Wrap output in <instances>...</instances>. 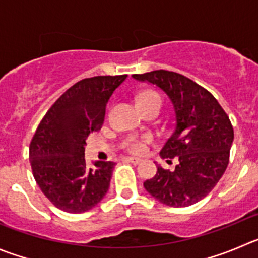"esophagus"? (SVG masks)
Here are the masks:
<instances>
[{
    "mask_svg": "<svg viewBox=\"0 0 258 258\" xmlns=\"http://www.w3.org/2000/svg\"><path fill=\"white\" fill-rule=\"evenodd\" d=\"M126 161L132 162V163H134V164H138L139 162H141V159H139V158H136V157H127Z\"/></svg>",
    "mask_w": 258,
    "mask_h": 258,
    "instance_id": "esophagus-1",
    "label": "esophagus"
}]
</instances>
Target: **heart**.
I'll return each instance as SVG.
<instances>
[{
	"label": "heart",
	"instance_id": "1",
	"mask_svg": "<svg viewBox=\"0 0 258 258\" xmlns=\"http://www.w3.org/2000/svg\"><path fill=\"white\" fill-rule=\"evenodd\" d=\"M138 102H143V101H157L162 105V99L157 92L154 91H144L143 94H141L138 96ZM151 142L149 138H133L131 141L127 142L125 148L127 149L132 153L136 154H142L147 151V144Z\"/></svg>",
	"mask_w": 258,
	"mask_h": 258
}]
</instances>
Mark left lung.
I'll list each match as a JSON object with an SVG mask.
<instances>
[{"label": "left lung", "instance_id": "1", "mask_svg": "<svg viewBox=\"0 0 258 258\" xmlns=\"http://www.w3.org/2000/svg\"><path fill=\"white\" fill-rule=\"evenodd\" d=\"M168 95L175 109V125L161 156L177 159L173 171L157 167L144 187L162 204L185 208L204 199L227 170L234 132L227 112L207 88L171 71L133 75Z\"/></svg>", "mask_w": 258, "mask_h": 258}]
</instances>
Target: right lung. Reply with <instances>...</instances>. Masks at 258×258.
<instances>
[{
    "mask_svg": "<svg viewBox=\"0 0 258 258\" xmlns=\"http://www.w3.org/2000/svg\"><path fill=\"white\" fill-rule=\"evenodd\" d=\"M126 75L85 78L68 88L41 119L29 147L34 178L54 207L78 214L106 195L115 163L95 162L88 168V134L101 129L106 104Z\"/></svg>",
    "mask_w": 258,
    "mask_h": 258,
    "instance_id": "right-lung-1",
    "label": "right lung"
}]
</instances>
